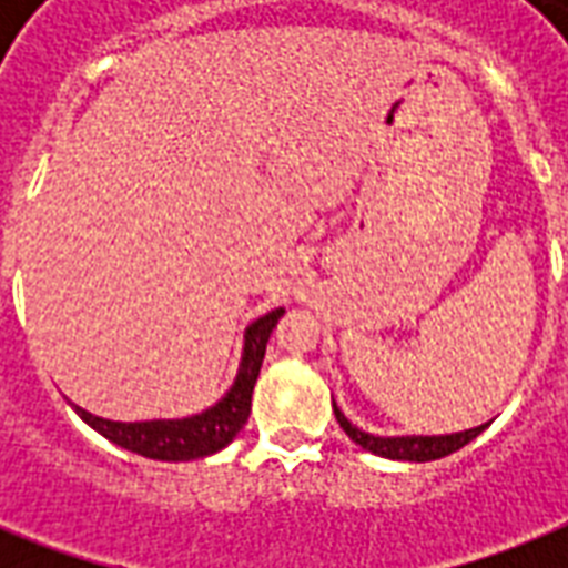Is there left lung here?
<instances>
[{
  "label": "left lung",
  "mask_w": 568,
  "mask_h": 568,
  "mask_svg": "<svg viewBox=\"0 0 568 568\" xmlns=\"http://www.w3.org/2000/svg\"><path fill=\"white\" fill-rule=\"evenodd\" d=\"M333 413H336L338 427L351 436V439L359 445V448L372 450L377 457L386 459H404V463H430V459H442L459 450L463 445H468L471 439H477L480 433L486 430V424L480 427H471V430L450 433V436H372V433L359 430L354 424L347 422L345 413L333 404Z\"/></svg>",
  "instance_id": "8db88e82"
}]
</instances>
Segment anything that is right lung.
<instances>
[{
	"label": "right lung",
	"instance_id": "right-lung-1",
	"mask_svg": "<svg viewBox=\"0 0 568 568\" xmlns=\"http://www.w3.org/2000/svg\"><path fill=\"white\" fill-rule=\"evenodd\" d=\"M285 310H274L253 321L244 333V356H241L239 377L232 388L209 406L205 413L191 415V418H176V422H109L100 415H91L82 406H75V413L82 415L97 433L105 439L120 445V448L141 454L150 459H164V463H182V459L209 457L214 450L226 448L239 430L247 424L250 400H253V386H256L258 368L265 359L267 338L276 321L283 318Z\"/></svg>",
	"mask_w": 568,
	"mask_h": 568
}]
</instances>
